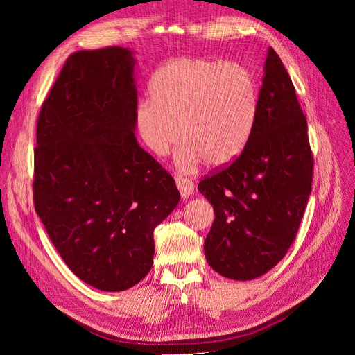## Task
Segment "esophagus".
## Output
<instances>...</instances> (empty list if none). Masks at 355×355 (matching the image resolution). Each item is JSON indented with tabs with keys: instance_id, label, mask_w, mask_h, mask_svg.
I'll return each instance as SVG.
<instances>
[{
	"instance_id": "obj_1",
	"label": "esophagus",
	"mask_w": 355,
	"mask_h": 355,
	"mask_svg": "<svg viewBox=\"0 0 355 355\" xmlns=\"http://www.w3.org/2000/svg\"><path fill=\"white\" fill-rule=\"evenodd\" d=\"M176 185L180 191L182 198H188L192 192H194V182H192L189 178L178 175L176 176Z\"/></svg>"
}]
</instances>
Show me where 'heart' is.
Listing matches in <instances>:
<instances>
[{"mask_svg": "<svg viewBox=\"0 0 355 355\" xmlns=\"http://www.w3.org/2000/svg\"><path fill=\"white\" fill-rule=\"evenodd\" d=\"M151 98L137 105L135 121L144 144L166 155L182 141L176 159L192 170L201 161L220 167L249 142L257 112L252 71L239 62L176 58L151 80Z\"/></svg>", "mask_w": 355, "mask_h": 355, "instance_id": "1", "label": "heart"}]
</instances>
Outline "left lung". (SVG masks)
<instances>
[{
    "instance_id": "8db88e82",
    "label": "left lung",
    "mask_w": 355,
    "mask_h": 355,
    "mask_svg": "<svg viewBox=\"0 0 355 355\" xmlns=\"http://www.w3.org/2000/svg\"><path fill=\"white\" fill-rule=\"evenodd\" d=\"M306 116L282 59L270 47L253 132L231 164L202 178L214 210L204 241L209 265L231 280H253L292 245L313 185Z\"/></svg>"
}]
</instances>
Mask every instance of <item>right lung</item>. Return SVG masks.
Wrapping results in <instances>:
<instances>
[{
	"mask_svg": "<svg viewBox=\"0 0 355 355\" xmlns=\"http://www.w3.org/2000/svg\"><path fill=\"white\" fill-rule=\"evenodd\" d=\"M132 51H75L42 102L34 206L80 280L120 292L149 272L154 230L180 200L175 179L137 145Z\"/></svg>",
	"mask_w": 355,
	"mask_h": 355,
	"instance_id": "1",
	"label": "right lung"
}]
</instances>
